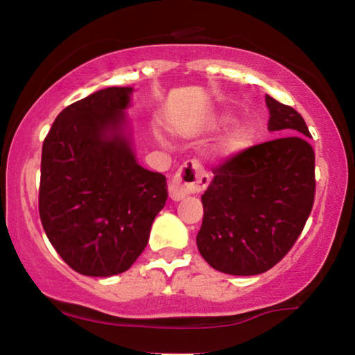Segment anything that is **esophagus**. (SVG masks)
Here are the masks:
<instances>
[{
	"instance_id": "34e87169",
	"label": "esophagus",
	"mask_w": 355,
	"mask_h": 355,
	"mask_svg": "<svg viewBox=\"0 0 355 355\" xmlns=\"http://www.w3.org/2000/svg\"><path fill=\"white\" fill-rule=\"evenodd\" d=\"M207 183H209V177L201 172L196 162L188 160L173 175L168 185V195L173 201H182L190 193L205 190Z\"/></svg>"
}]
</instances>
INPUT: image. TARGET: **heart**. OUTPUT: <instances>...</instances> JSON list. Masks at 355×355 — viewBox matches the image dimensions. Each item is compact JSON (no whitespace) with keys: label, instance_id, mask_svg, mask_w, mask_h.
I'll return each mask as SVG.
<instances>
[{"label":"heart","instance_id":"obj_1","mask_svg":"<svg viewBox=\"0 0 355 355\" xmlns=\"http://www.w3.org/2000/svg\"><path fill=\"white\" fill-rule=\"evenodd\" d=\"M235 121H237V118H235V115H232V113L222 112L212 116L207 126H209L211 131H220ZM253 141H254V130L252 126L247 125V123H236V125L227 130L224 136L219 139V143H217V148H216V154L219 155L220 159L235 157V155L242 154L243 150H247L250 146L253 144Z\"/></svg>","mask_w":355,"mask_h":355}]
</instances>
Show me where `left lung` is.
Masks as SVG:
<instances>
[{
    "mask_svg": "<svg viewBox=\"0 0 355 355\" xmlns=\"http://www.w3.org/2000/svg\"><path fill=\"white\" fill-rule=\"evenodd\" d=\"M268 130L281 138L253 146L214 170L201 196L196 235L217 271L254 276L279 263L309 219L315 198V153L299 112L266 96Z\"/></svg>",
    "mask_w": 355,
    "mask_h": 355,
    "instance_id": "obj_1",
    "label": "left lung"
}]
</instances>
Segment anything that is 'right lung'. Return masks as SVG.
Wrapping results in <instances>:
<instances>
[{
	"label": "right lung",
	"mask_w": 355,
	"mask_h": 355,
	"mask_svg": "<svg viewBox=\"0 0 355 355\" xmlns=\"http://www.w3.org/2000/svg\"><path fill=\"white\" fill-rule=\"evenodd\" d=\"M133 87H107L56 116L42 148L39 211L50 243L74 271H128L167 201V178L141 167L126 108Z\"/></svg>",
	"instance_id": "obj_1"
}]
</instances>
